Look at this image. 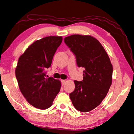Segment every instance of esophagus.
<instances>
[{
  "label": "esophagus",
  "mask_w": 134,
  "mask_h": 134,
  "mask_svg": "<svg viewBox=\"0 0 134 134\" xmlns=\"http://www.w3.org/2000/svg\"><path fill=\"white\" fill-rule=\"evenodd\" d=\"M61 82H62V85H64L65 83V82H66V80H62Z\"/></svg>",
  "instance_id": "34e87169"
}]
</instances>
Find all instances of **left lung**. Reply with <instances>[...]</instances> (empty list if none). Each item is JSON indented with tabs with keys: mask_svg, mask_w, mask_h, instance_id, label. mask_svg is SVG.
I'll list each match as a JSON object with an SVG mask.
<instances>
[{
	"mask_svg": "<svg viewBox=\"0 0 134 134\" xmlns=\"http://www.w3.org/2000/svg\"><path fill=\"white\" fill-rule=\"evenodd\" d=\"M64 42L74 54L79 67L84 68L82 81H74L70 98L75 109L87 112L94 109L106 97L112 84L113 67L104 47L87 35L65 37Z\"/></svg>",
	"mask_w": 134,
	"mask_h": 134,
	"instance_id": "8db88e82",
	"label": "left lung"
}]
</instances>
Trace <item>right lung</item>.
I'll return each mask as SVG.
<instances>
[{"label": "right lung", "mask_w": 134, "mask_h": 134, "mask_svg": "<svg viewBox=\"0 0 134 134\" xmlns=\"http://www.w3.org/2000/svg\"><path fill=\"white\" fill-rule=\"evenodd\" d=\"M63 40L62 36H48L34 42L19 57L15 76L19 89L32 106L46 109L59 93L61 82L46 78L54 54Z\"/></svg>", "instance_id": "1"}]
</instances>
